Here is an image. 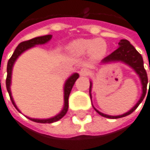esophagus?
I'll list each match as a JSON object with an SVG mask.
<instances>
[{
    "label": "esophagus",
    "mask_w": 150,
    "mask_h": 150,
    "mask_svg": "<svg viewBox=\"0 0 150 150\" xmlns=\"http://www.w3.org/2000/svg\"><path fill=\"white\" fill-rule=\"evenodd\" d=\"M89 73H90L89 69L85 68V67H83V68H82V69L80 70V74H81L82 76H88Z\"/></svg>",
    "instance_id": "esophagus-1"
}]
</instances>
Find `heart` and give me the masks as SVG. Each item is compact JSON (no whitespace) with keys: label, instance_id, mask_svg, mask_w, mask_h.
Instances as JSON below:
<instances>
[{"label":"heart","instance_id":"1","mask_svg":"<svg viewBox=\"0 0 150 150\" xmlns=\"http://www.w3.org/2000/svg\"><path fill=\"white\" fill-rule=\"evenodd\" d=\"M67 49L71 54L76 56H82L89 53L92 57L99 58L105 54L107 46L104 40L100 38H80L70 43Z\"/></svg>","mask_w":150,"mask_h":150}]
</instances>
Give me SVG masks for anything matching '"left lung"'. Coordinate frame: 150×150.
Masks as SVG:
<instances>
[{
  "label": "left lung",
  "mask_w": 150,
  "mask_h": 150,
  "mask_svg": "<svg viewBox=\"0 0 150 150\" xmlns=\"http://www.w3.org/2000/svg\"><path fill=\"white\" fill-rule=\"evenodd\" d=\"M119 47L113 51V52L107 56L106 57H104L102 61L103 64H107V63H111V62H122L124 64L128 65L129 67H131L133 69L136 74L139 76L141 84H142V95L140 97V99L139 100V102L136 103V105L129 110L128 112L122 114V115H118V116H111V115H107L104 114L101 112H99L98 110L94 108V110L99 113L101 116L105 117V118H109V119H118V118H122V117H125L127 115H129L130 113L133 112L137 107L140 104V103L143 101L144 97H145L146 94V91H147V85L149 83L148 80V76H147V72L144 68V63H143V58L141 57V55L136 50V48L132 46L129 41H128L127 39H122L119 42ZM150 69V68H149ZM150 83V80H149ZM92 82H90V89H89V93H90V97L92 99V95H91V91H92ZM150 86V85H149Z\"/></svg>",
  "instance_id": "1"
}]
</instances>
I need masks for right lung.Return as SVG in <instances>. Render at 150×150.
<instances>
[{
  "label": "right lung",
  "mask_w": 150,
  "mask_h": 150,
  "mask_svg": "<svg viewBox=\"0 0 150 150\" xmlns=\"http://www.w3.org/2000/svg\"><path fill=\"white\" fill-rule=\"evenodd\" d=\"M52 38V36L51 35H46V36H41V37H37L34 38L30 40H27V41H23L21 43L19 44V46L16 47L14 53L12 54L11 57L9 59L8 61V65H7V78H6V88L7 91L9 93L10 98L11 100L12 104L14 105V107L20 112V110L17 108L14 101H13V98L11 96V73H12V67L15 61L18 58L24 51L30 49L33 47H35L36 45H43L46 44L47 42H48L49 40ZM79 77V74L77 73H74L73 74L72 76L66 81L65 86H64V107H63V110L56 116L52 117V118H49V119H32V118H28L30 120H33L35 122H38V123H52L55 122H57L61 118L64 117L68 110V98H69V94L71 93V90L73 88V86L74 84V82L77 80V78Z\"/></svg>",
  "instance_id": "obj_1"
}]
</instances>
